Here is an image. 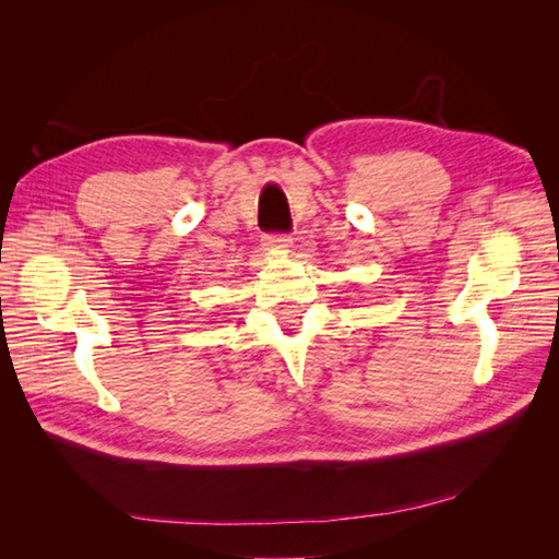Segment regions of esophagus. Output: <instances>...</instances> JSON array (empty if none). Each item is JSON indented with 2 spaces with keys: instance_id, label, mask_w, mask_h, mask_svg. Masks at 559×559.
Masks as SVG:
<instances>
[{
  "instance_id": "1",
  "label": "esophagus",
  "mask_w": 559,
  "mask_h": 559,
  "mask_svg": "<svg viewBox=\"0 0 559 559\" xmlns=\"http://www.w3.org/2000/svg\"><path fill=\"white\" fill-rule=\"evenodd\" d=\"M292 238L289 235H267L265 238V247H270V249H289L292 247Z\"/></svg>"
}]
</instances>
